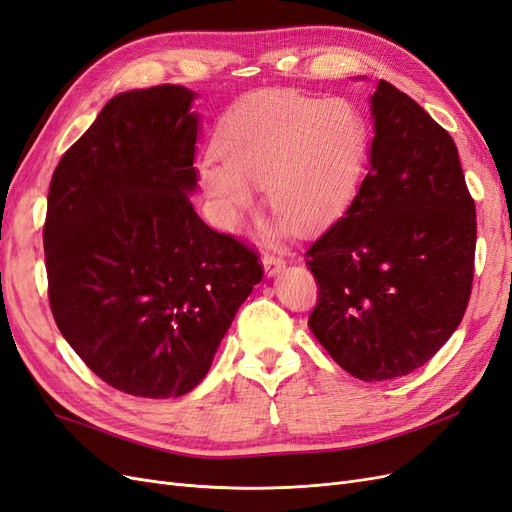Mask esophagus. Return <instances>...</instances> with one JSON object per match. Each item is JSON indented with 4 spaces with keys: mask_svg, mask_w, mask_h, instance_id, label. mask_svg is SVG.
Instances as JSON below:
<instances>
[{
    "mask_svg": "<svg viewBox=\"0 0 512 512\" xmlns=\"http://www.w3.org/2000/svg\"><path fill=\"white\" fill-rule=\"evenodd\" d=\"M262 265H265V273L271 277V275L280 273L286 267V262L282 258L273 256V254H265V256H262Z\"/></svg>",
    "mask_w": 512,
    "mask_h": 512,
    "instance_id": "esophagus-1",
    "label": "esophagus"
}]
</instances>
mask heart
<instances>
[{"label": "heart", "instance_id": "obj_1", "mask_svg": "<svg viewBox=\"0 0 512 512\" xmlns=\"http://www.w3.org/2000/svg\"><path fill=\"white\" fill-rule=\"evenodd\" d=\"M218 149L222 158H200L198 181L224 228H237L252 209V185L265 190L273 211L316 228L337 218L359 188L367 126L350 100L271 91L232 108Z\"/></svg>", "mask_w": 512, "mask_h": 512}]
</instances>
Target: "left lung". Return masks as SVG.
<instances>
[{"instance_id":"left-lung-1","label":"left lung","mask_w":512,"mask_h":512,"mask_svg":"<svg viewBox=\"0 0 512 512\" xmlns=\"http://www.w3.org/2000/svg\"><path fill=\"white\" fill-rule=\"evenodd\" d=\"M369 173L305 252L320 286L309 329L365 382L425 365L466 314L476 209L451 134L391 83L369 98Z\"/></svg>"}]
</instances>
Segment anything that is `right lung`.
<instances>
[{
  "instance_id": "right-lung-1",
  "label": "right lung",
  "mask_w": 512,
  "mask_h": 512,
  "mask_svg": "<svg viewBox=\"0 0 512 512\" xmlns=\"http://www.w3.org/2000/svg\"><path fill=\"white\" fill-rule=\"evenodd\" d=\"M196 94L132 89L59 160L44 222L57 327L113 389L168 399L207 376L258 256L192 207Z\"/></svg>"
}]
</instances>
